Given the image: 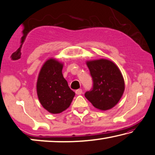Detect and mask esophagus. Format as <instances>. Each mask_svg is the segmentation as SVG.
Returning a JSON list of instances; mask_svg holds the SVG:
<instances>
[{
  "instance_id": "obj_1",
  "label": "esophagus",
  "mask_w": 155,
  "mask_h": 155,
  "mask_svg": "<svg viewBox=\"0 0 155 155\" xmlns=\"http://www.w3.org/2000/svg\"><path fill=\"white\" fill-rule=\"evenodd\" d=\"M75 93L77 95H81L82 93V90L81 89H77V90H76Z\"/></svg>"
}]
</instances>
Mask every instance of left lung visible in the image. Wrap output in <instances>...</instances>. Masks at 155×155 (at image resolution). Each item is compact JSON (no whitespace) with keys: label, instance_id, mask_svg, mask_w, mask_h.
<instances>
[{"label":"left lung","instance_id":"obj_1","mask_svg":"<svg viewBox=\"0 0 155 155\" xmlns=\"http://www.w3.org/2000/svg\"><path fill=\"white\" fill-rule=\"evenodd\" d=\"M93 78V88L85 97L95 108L108 110L118 103L123 95L125 84L121 72L112 61L100 59L87 61Z\"/></svg>","mask_w":155,"mask_h":155}]
</instances>
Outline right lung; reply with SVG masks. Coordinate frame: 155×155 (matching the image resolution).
I'll return each instance as SVG.
<instances>
[{
  "instance_id": "right-lung-1",
  "label": "right lung",
  "mask_w": 155,
  "mask_h": 155,
  "mask_svg": "<svg viewBox=\"0 0 155 155\" xmlns=\"http://www.w3.org/2000/svg\"><path fill=\"white\" fill-rule=\"evenodd\" d=\"M63 64L55 59L48 60L41 67L36 83L41 105L52 114H58L70 106L75 93L62 75Z\"/></svg>"
}]
</instances>
